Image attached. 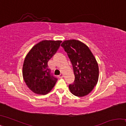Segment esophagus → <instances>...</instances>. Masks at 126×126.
<instances>
[{"label":"esophagus","instance_id":"34e87169","mask_svg":"<svg viewBox=\"0 0 126 126\" xmlns=\"http://www.w3.org/2000/svg\"><path fill=\"white\" fill-rule=\"evenodd\" d=\"M64 74L63 73H62L61 74H60V75L59 76V78H62L63 77H64Z\"/></svg>","mask_w":126,"mask_h":126}]
</instances>
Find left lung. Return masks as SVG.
Segmentation results:
<instances>
[{
    "label": "left lung",
    "instance_id": "8db88e82",
    "mask_svg": "<svg viewBox=\"0 0 126 126\" xmlns=\"http://www.w3.org/2000/svg\"><path fill=\"white\" fill-rule=\"evenodd\" d=\"M71 61L75 76L69 89L73 95L83 97L91 92L99 78L98 64L88 47L78 40H64L61 44Z\"/></svg>",
    "mask_w": 126,
    "mask_h": 126
}]
</instances>
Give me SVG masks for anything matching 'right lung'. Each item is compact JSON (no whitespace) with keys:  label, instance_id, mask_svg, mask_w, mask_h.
I'll return each instance as SVG.
<instances>
[{"label":"right lung","instance_id":"add662e5","mask_svg":"<svg viewBox=\"0 0 126 126\" xmlns=\"http://www.w3.org/2000/svg\"><path fill=\"white\" fill-rule=\"evenodd\" d=\"M62 40H42L34 46L25 57L23 77L28 87L37 94L52 90L57 79L50 74L48 62L60 47Z\"/></svg>","mask_w":126,"mask_h":126}]
</instances>
